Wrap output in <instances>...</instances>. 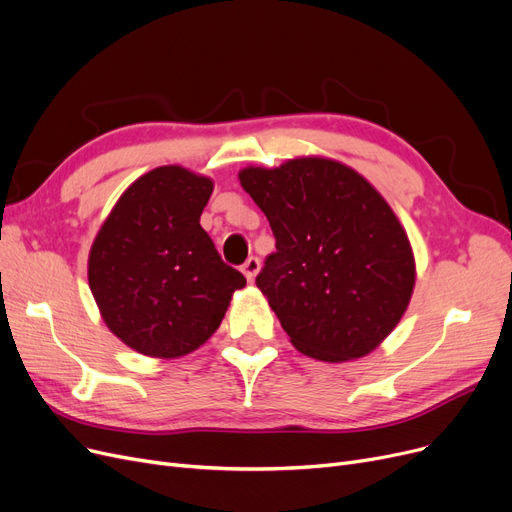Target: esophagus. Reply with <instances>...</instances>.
Returning a JSON list of instances; mask_svg holds the SVG:
<instances>
[{
  "mask_svg": "<svg viewBox=\"0 0 512 512\" xmlns=\"http://www.w3.org/2000/svg\"><path fill=\"white\" fill-rule=\"evenodd\" d=\"M259 268H261L259 259H257V257H249L247 261L242 263V274L247 276V280H249V282H253V280H255V276H257V272H259Z\"/></svg>",
  "mask_w": 512,
  "mask_h": 512,
  "instance_id": "34e87169",
  "label": "esophagus"
}]
</instances>
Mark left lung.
<instances>
[{"label": "left lung", "mask_w": 512, "mask_h": 512, "mask_svg": "<svg viewBox=\"0 0 512 512\" xmlns=\"http://www.w3.org/2000/svg\"><path fill=\"white\" fill-rule=\"evenodd\" d=\"M238 177L276 238L255 282L291 343L322 362L379 347L416 280L410 240L385 198L358 171L318 157Z\"/></svg>", "instance_id": "1"}]
</instances>
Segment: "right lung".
Segmentation results:
<instances>
[{
  "mask_svg": "<svg viewBox=\"0 0 512 512\" xmlns=\"http://www.w3.org/2000/svg\"><path fill=\"white\" fill-rule=\"evenodd\" d=\"M213 182L184 167L144 173L117 201L87 278L106 326L150 358H180L219 328L244 276L201 228Z\"/></svg>",
  "mask_w": 512,
  "mask_h": 512,
  "instance_id": "1",
  "label": "right lung"
}]
</instances>
